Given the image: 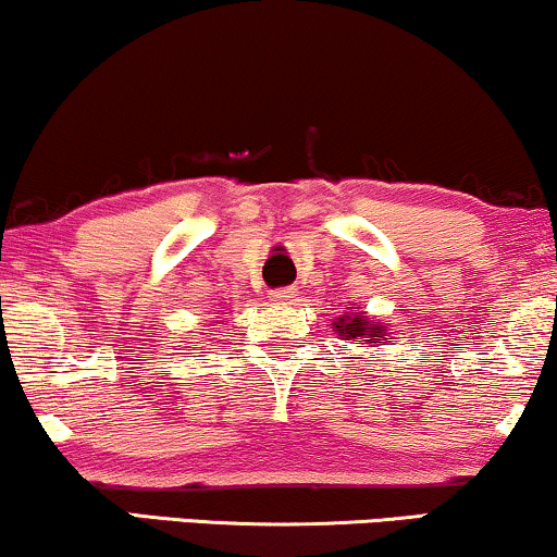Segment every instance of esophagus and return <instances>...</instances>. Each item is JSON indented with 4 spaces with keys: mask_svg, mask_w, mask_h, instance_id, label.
Wrapping results in <instances>:
<instances>
[{
    "mask_svg": "<svg viewBox=\"0 0 557 557\" xmlns=\"http://www.w3.org/2000/svg\"><path fill=\"white\" fill-rule=\"evenodd\" d=\"M272 300H277V304H287V300L296 298V290L293 287H277V290L270 293Z\"/></svg>",
    "mask_w": 557,
    "mask_h": 557,
    "instance_id": "esophagus-1",
    "label": "esophagus"
}]
</instances>
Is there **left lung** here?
I'll return each instance as SVG.
<instances>
[{
  "label": "left lung",
  "mask_w": 557,
  "mask_h": 557,
  "mask_svg": "<svg viewBox=\"0 0 557 557\" xmlns=\"http://www.w3.org/2000/svg\"><path fill=\"white\" fill-rule=\"evenodd\" d=\"M334 330H337L343 337L352 339L355 345H363L368 343L366 337H381V334H386L384 326L379 324V321H368L363 317H343L339 321H334Z\"/></svg>",
  "instance_id": "obj_1"
}]
</instances>
